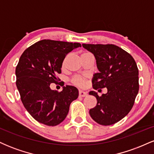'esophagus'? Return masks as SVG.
<instances>
[{
    "instance_id": "1",
    "label": "esophagus",
    "mask_w": 154,
    "mask_h": 154,
    "mask_svg": "<svg viewBox=\"0 0 154 154\" xmlns=\"http://www.w3.org/2000/svg\"><path fill=\"white\" fill-rule=\"evenodd\" d=\"M87 93L85 91H79V96L80 97H85L86 95H87Z\"/></svg>"
}]
</instances>
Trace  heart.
<instances>
[{"mask_svg":"<svg viewBox=\"0 0 154 154\" xmlns=\"http://www.w3.org/2000/svg\"><path fill=\"white\" fill-rule=\"evenodd\" d=\"M88 54H91V53L85 52V53H83L82 55ZM85 80H86L85 77H84V76L77 75V76H75V77H74L72 79L71 81L75 85L78 86V87H84L85 85Z\"/></svg>","mask_w":154,"mask_h":154,"instance_id":"1","label":"heart"}]
</instances>
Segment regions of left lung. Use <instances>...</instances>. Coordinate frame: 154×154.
I'll return each mask as SVG.
<instances>
[{"label":"left lung","instance_id":"left-lung-1","mask_svg":"<svg viewBox=\"0 0 154 154\" xmlns=\"http://www.w3.org/2000/svg\"><path fill=\"white\" fill-rule=\"evenodd\" d=\"M94 55L99 72L92 79L93 88L107 93L99 96L95 91L90 95L97 99L90 109L92 119L101 125H111L128 115L133 106L139 91L138 69L135 59L127 51L113 44H82Z\"/></svg>","mask_w":154,"mask_h":154}]
</instances>
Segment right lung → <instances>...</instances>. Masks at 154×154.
<instances>
[{
  "instance_id": "add662e5",
  "label": "right lung",
  "mask_w": 154,
  "mask_h": 154,
  "mask_svg": "<svg viewBox=\"0 0 154 154\" xmlns=\"http://www.w3.org/2000/svg\"><path fill=\"white\" fill-rule=\"evenodd\" d=\"M81 47L78 43L42 40L26 48L16 68L17 89L26 111L38 122L56 126L64 120L70 103L78 98V90L63 86L62 91H53L57 74L66 54Z\"/></svg>"
}]
</instances>
